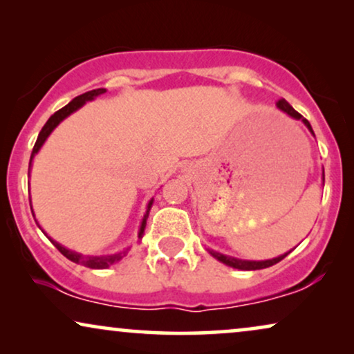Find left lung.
Masks as SVG:
<instances>
[{"mask_svg":"<svg viewBox=\"0 0 354 354\" xmlns=\"http://www.w3.org/2000/svg\"><path fill=\"white\" fill-rule=\"evenodd\" d=\"M277 108H279L280 111H282V113H285L287 115H290V118H292V119L301 120V122L308 127L309 132H311V133L314 135L311 124H309L308 120L304 119L301 114L297 113V111H295V109L292 108V106H290V104L287 103V101H285V100H279V101H277ZM322 180H324V171H322ZM207 251H209V254L212 256V258H216L217 261H221L222 264L229 266V268L240 269V270H259V269H266V268H270V266L277 264L279 261H282V259L285 258V256L290 254V251H292V250H290L288 253L277 256V258L266 259V261H248V259H239V258H234V256L222 254V253H219V251H214V250H207Z\"/></svg>","mask_w":354,"mask_h":354,"instance_id":"8db88e82","label":"left lung"}]
</instances>
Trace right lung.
<instances>
[{"label": "right lung", "mask_w": 354, "mask_h": 354, "mask_svg": "<svg viewBox=\"0 0 354 354\" xmlns=\"http://www.w3.org/2000/svg\"><path fill=\"white\" fill-rule=\"evenodd\" d=\"M103 93H106V88H96V90L86 91V93L77 96V98L72 100L69 104L64 106V108H61L59 111H56V113L53 114L51 118L46 120V124L43 125L41 132L38 133V138H37L35 147H33V151H32V156H30V164H28V169H32L33 158H35V154L40 151V148L43 147V143L46 142V138L50 137L53 130H55L57 125H59L66 118H69L72 113H75L77 109H80L85 103H88V101H93L96 96H100V95H103ZM151 206H153V198H151V200H149L148 206H147V212H145V214H143L142 224H140L138 239H142V236H143V232H145V227H147V219H148V214H149V209H151ZM30 207H32V201H30ZM32 214H33V211H32ZM33 217H35V214H33ZM37 225L40 227V224H38V222H37ZM40 229H41V227H40ZM43 234H45V232H43ZM48 239H50L51 243L55 245L56 248L61 251V254H64L67 259H71L72 263L82 264V266H85V268H90V269H106V268H109V266L119 263V261L122 259L124 256L129 253V250H130V246H129V248H125L122 251H118V253H111V254H98V256L82 254V253H77V251H72L69 248H66V246H62L61 243H57V241L53 240L51 236H48Z\"/></svg>", "instance_id": "obj_1"}]
</instances>
